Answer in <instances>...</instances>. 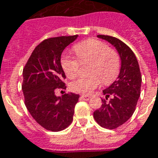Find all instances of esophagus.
<instances>
[{
	"label": "esophagus",
	"instance_id": "34e87169",
	"mask_svg": "<svg viewBox=\"0 0 158 158\" xmlns=\"http://www.w3.org/2000/svg\"><path fill=\"white\" fill-rule=\"evenodd\" d=\"M80 98L82 100H84V101H88V100L90 98V96H86V95H83V96H80Z\"/></svg>",
	"mask_w": 158,
	"mask_h": 158
}]
</instances>
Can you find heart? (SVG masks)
<instances>
[{
	"instance_id": "b5f03b06",
	"label": "heart",
	"mask_w": 158,
	"mask_h": 158,
	"mask_svg": "<svg viewBox=\"0 0 158 158\" xmlns=\"http://www.w3.org/2000/svg\"><path fill=\"white\" fill-rule=\"evenodd\" d=\"M79 60L64 55L61 59V66L66 75L73 79L79 73L81 63L90 62L87 77L79 78L70 83L72 91L79 94H90L102 82L110 84L115 80L120 70V59L114 50L106 43L96 39H89L78 43L73 47Z\"/></svg>"
}]
</instances>
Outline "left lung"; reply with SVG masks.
<instances>
[{"label":"left lung","instance_id":"obj_1","mask_svg":"<svg viewBox=\"0 0 158 158\" xmlns=\"http://www.w3.org/2000/svg\"><path fill=\"white\" fill-rule=\"evenodd\" d=\"M117 49L121 58V69L118 79L103 90L102 105L94 112V118L103 128L117 129L132 116L140 96L141 73L135 53L118 38L98 35ZM110 96L111 99L107 100Z\"/></svg>","mask_w":158,"mask_h":158}]
</instances>
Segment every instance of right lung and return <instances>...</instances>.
Instances as JSON below:
<instances>
[{"label": "right lung", "instance_id": "add662e5", "mask_svg": "<svg viewBox=\"0 0 158 158\" xmlns=\"http://www.w3.org/2000/svg\"><path fill=\"white\" fill-rule=\"evenodd\" d=\"M78 37L58 36L40 42L33 51L23 70L24 103L33 118L44 129L60 131L70 125L79 96L66 93L56 96V89H66L61 66L63 50Z\"/></svg>", "mask_w": 158, "mask_h": 158}]
</instances>
